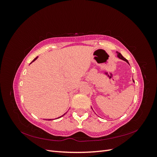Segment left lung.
Wrapping results in <instances>:
<instances>
[{"label":"left lung","instance_id":"1","mask_svg":"<svg viewBox=\"0 0 157 157\" xmlns=\"http://www.w3.org/2000/svg\"><path fill=\"white\" fill-rule=\"evenodd\" d=\"M117 56L118 57V58H119L120 59H122V60H124V61H126V62L129 64V63H128V60L126 59V58H124V57H123L122 56V54H121V53H119V52H117ZM133 81H134V80H133Z\"/></svg>","mask_w":157,"mask_h":157}]
</instances>
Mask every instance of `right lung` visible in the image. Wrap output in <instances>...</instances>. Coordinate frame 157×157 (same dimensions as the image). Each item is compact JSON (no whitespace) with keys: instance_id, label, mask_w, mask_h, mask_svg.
<instances>
[{"instance_id":"right-lung-1","label":"right lung","mask_w":157,"mask_h":157,"mask_svg":"<svg viewBox=\"0 0 157 157\" xmlns=\"http://www.w3.org/2000/svg\"><path fill=\"white\" fill-rule=\"evenodd\" d=\"M37 58H38V57H36V58H35L34 59H33V61H32V62H33V61H35V60L37 59ZM32 62H31V63H32ZM65 114H64V115H65ZM63 115H62V116H61V117H63ZM58 117V118H60V117ZM51 120H52V119H48V121H51Z\"/></svg>"}]
</instances>
